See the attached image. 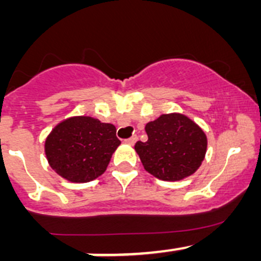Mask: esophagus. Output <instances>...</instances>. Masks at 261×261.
<instances>
[{
	"instance_id": "obj_1",
	"label": "esophagus",
	"mask_w": 261,
	"mask_h": 261,
	"mask_svg": "<svg viewBox=\"0 0 261 261\" xmlns=\"http://www.w3.org/2000/svg\"><path fill=\"white\" fill-rule=\"evenodd\" d=\"M136 141H138V136L135 135V136H133V138H130V139H126L125 143L128 144V145H134V144H135Z\"/></svg>"
}]
</instances>
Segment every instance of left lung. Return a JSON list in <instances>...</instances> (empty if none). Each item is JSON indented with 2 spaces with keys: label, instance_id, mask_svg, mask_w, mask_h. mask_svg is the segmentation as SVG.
Listing matches in <instances>:
<instances>
[{
  "label": "left lung",
  "instance_id": "obj_1",
  "mask_svg": "<svg viewBox=\"0 0 261 261\" xmlns=\"http://www.w3.org/2000/svg\"><path fill=\"white\" fill-rule=\"evenodd\" d=\"M147 140L138 141L144 169L155 178L177 181L201 167L207 151V136L194 121L181 114H165L146 123Z\"/></svg>",
  "mask_w": 261,
  "mask_h": 261
}]
</instances>
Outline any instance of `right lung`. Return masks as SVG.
I'll list each match as a JSON object with an SVG mask.
<instances>
[{"label":"right lung","instance_id":"1","mask_svg":"<svg viewBox=\"0 0 261 261\" xmlns=\"http://www.w3.org/2000/svg\"><path fill=\"white\" fill-rule=\"evenodd\" d=\"M120 144L112 123L91 116H74L53 128L45 140V155L60 177L87 183L103 174Z\"/></svg>","mask_w":261,"mask_h":261}]
</instances>
